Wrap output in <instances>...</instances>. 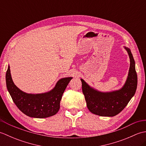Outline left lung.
<instances>
[{"mask_svg": "<svg viewBox=\"0 0 146 146\" xmlns=\"http://www.w3.org/2000/svg\"><path fill=\"white\" fill-rule=\"evenodd\" d=\"M130 58V68L127 78L123 87L119 90L101 92L90 87L83 79L82 92L88 110L100 116L113 117L119 113L134 95L137 86V76L135 61L131 49L124 47Z\"/></svg>", "mask_w": 146, "mask_h": 146, "instance_id": "obj_1", "label": "left lung"}]
</instances>
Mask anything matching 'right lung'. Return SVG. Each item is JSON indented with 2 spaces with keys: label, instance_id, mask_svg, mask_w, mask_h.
I'll list each match as a JSON object with an SVG mask.
<instances>
[{
  "label": "right lung",
  "instance_id": "add662e5",
  "mask_svg": "<svg viewBox=\"0 0 146 146\" xmlns=\"http://www.w3.org/2000/svg\"><path fill=\"white\" fill-rule=\"evenodd\" d=\"M72 77L60 79L54 88L48 92L31 94L21 91L12 81L10 66L6 72V85L12 100L22 112L35 118H46L54 115L60 110L62 95Z\"/></svg>",
  "mask_w": 146,
  "mask_h": 146
}]
</instances>
